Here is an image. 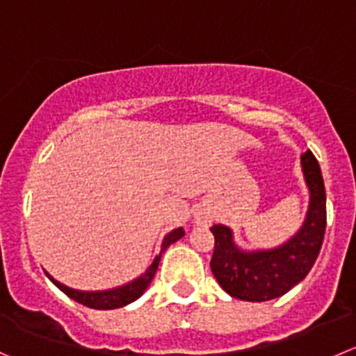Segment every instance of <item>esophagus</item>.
Segmentation results:
<instances>
[{
	"label": "esophagus",
	"instance_id": "1",
	"mask_svg": "<svg viewBox=\"0 0 356 356\" xmlns=\"http://www.w3.org/2000/svg\"><path fill=\"white\" fill-rule=\"evenodd\" d=\"M195 223H202V220L197 218V220H195Z\"/></svg>",
	"mask_w": 356,
	"mask_h": 356
}]
</instances>
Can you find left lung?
<instances>
[{
    "label": "left lung",
    "instance_id": "8db88e82",
    "mask_svg": "<svg viewBox=\"0 0 356 356\" xmlns=\"http://www.w3.org/2000/svg\"><path fill=\"white\" fill-rule=\"evenodd\" d=\"M304 181L309 191V204L299 231L283 245L269 250H243L227 225L211 227L215 252L213 274L223 290L236 299L264 302L276 299L300 283L313 267L327 227V197L320 164L313 152L300 155Z\"/></svg>",
    "mask_w": 356,
    "mask_h": 356
}]
</instances>
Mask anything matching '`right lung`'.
I'll return each mask as SVG.
<instances>
[{"label": "right lung", "instance_id": "1", "mask_svg": "<svg viewBox=\"0 0 356 356\" xmlns=\"http://www.w3.org/2000/svg\"><path fill=\"white\" fill-rule=\"evenodd\" d=\"M185 236V231L181 227L175 229V231L168 232L162 239V245H161V253L154 259V262L147 267L143 274H140L138 277H134L133 282L125 283V285L120 286H115V289H108V290H96V292H87V290H74L70 289V286L63 285L60 282L54 280L49 273H45L49 276L50 282L60 290V292L66 293L70 299L76 300V302L83 304L87 307H92V309H117V307H124L127 304L134 302L136 299H140L143 296L145 290L148 289L150 282L154 280L155 273H157V267L159 262H161V257L162 253L168 250L169 245L176 243L178 239H181Z\"/></svg>", "mask_w": 356, "mask_h": 356}]
</instances>
